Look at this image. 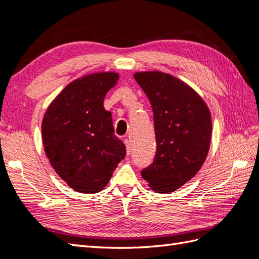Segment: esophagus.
Wrapping results in <instances>:
<instances>
[{
    "label": "esophagus",
    "instance_id": "esophagus-1",
    "mask_svg": "<svg viewBox=\"0 0 259 259\" xmlns=\"http://www.w3.org/2000/svg\"><path fill=\"white\" fill-rule=\"evenodd\" d=\"M124 145H125V148H126V153L130 155V153H131V141L129 139H124Z\"/></svg>",
    "mask_w": 259,
    "mask_h": 259
}]
</instances>
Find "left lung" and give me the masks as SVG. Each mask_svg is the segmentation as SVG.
<instances>
[{"label":"left lung","mask_w":259,"mask_h":259,"mask_svg":"<svg viewBox=\"0 0 259 259\" xmlns=\"http://www.w3.org/2000/svg\"><path fill=\"white\" fill-rule=\"evenodd\" d=\"M135 80L149 99L157 150L141 170L142 178L160 192L175 191L199 171L210 146L211 117L190 87L162 72H139Z\"/></svg>","instance_id":"1"}]
</instances>
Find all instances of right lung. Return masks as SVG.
<instances>
[{
	"label": "right lung",
	"instance_id": "obj_1",
	"mask_svg": "<svg viewBox=\"0 0 259 259\" xmlns=\"http://www.w3.org/2000/svg\"><path fill=\"white\" fill-rule=\"evenodd\" d=\"M113 72L93 73L71 82L48 108L42 121L47 157L56 172L75 191L102 190L125 157L114 135L111 112L103 107L117 83Z\"/></svg>",
	"mask_w": 259,
	"mask_h": 259
}]
</instances>
